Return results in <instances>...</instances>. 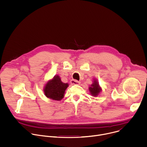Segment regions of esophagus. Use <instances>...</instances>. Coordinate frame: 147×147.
<instances>
[{"label":"esophagus","instance_id":"obj_1","mask_svg":"<svg viewBox=\"0 0 147 147\" xmlns=\"http://www.w3.org/2000/svg\"><path fill=\"white\" fill-rule=\"evenodd\" d=\"M71 83L72 84H75V85H80V81H78L76 80H71Z\"/></svg>","mask_w":147,"mask_h":147}]
</instances>
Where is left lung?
Returning <instances> with one entry per match:
<instances>
[{
	"mask_svg": "<svg viewBox=\"0 0 147 147\" xmlns=\"http://www.w3.org/2000/svg\"><path fill=\"white\" fill-rule=\"evenodd\" d=\"M90 94L94 97L98 96V95L102 91V88L99 84V82L96 78H94L92 81V84L88 88Z\"/></svg>",
	"mask_w": 147,
	"mask_h": 147,
	"instance_id": "8db88e82",
	"label": "left lung"
}]
</instances>
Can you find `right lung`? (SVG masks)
<instances>
[{"mask_svg": "<svg viewBox=\"0 0 147 147\" xmlns=\"http://www.w3.org/2000/svg\"><path fill=\"white\" fill-rule=\"evenodd\" d=\"M69 86L68 83L63 82L60 77L56 75L45 84L43 90L44 95L51 99L61 100L63 98Z\"/></svg>", "mask_w": 147, "mask_h": 147, "instance_id": "add662e5", "label": "right lung"}]
</instances>
